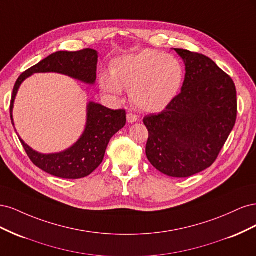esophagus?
<instances>
[{
    "mask_svg": "<svg viewBox=\"0 0 256 256\" xmlns=\"http://www.w3.org/2000/svg\"><path fill=\"white\" fill-rule=\"evenodd\" d=\"M127 120H128L129 124H134L138 120V116L132 114V113H128L127 114Z\"/></svg>",
    "mask_w": 256,
    "mask_h": 256,
    "instance_id": "34e87169",
    "label": "esophagus"
}]
</instances>
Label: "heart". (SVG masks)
<instances>
[{
	"instance_id": "1",
	"label": "heart",
	"mask_w": 256,
	"mask_h": 256,
	"mask_svg": "<svg viewBox=\"0 0 256 256\" xmlns=\"http://www.w3.org/2000/svg\"><path fill=\"white\" fill-rule=\"evenodd\" d=\"M184 79V69L177 58L144 50L115 60L111 74H100L99 86L113 97L130 90V99L136 109L154 113L164 110L173 102Z\"/></svg>"
}]
</instances>
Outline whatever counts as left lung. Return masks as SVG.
<instances>
[{
  "mask_svg": "<svg viewBox=\"0 0 256 256\" xmlns=\"http://www.w3.org/2000/svg\"><path fill=\"white\" fill-rule=\"evenodd\" d=\"M174 50L186 66L180 94L143 122L148 130L147 159L159 172L182 178L214 164L235 126L237 98L233 80L212 60Z\"/></svg>",
  "mask_w": 256,
  "mask_h": 256,
  "instance_id": "obj_1",
  "label": "left lung"
}]
</instances>
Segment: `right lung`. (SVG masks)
<instances>
[{"label": "right lung", "mask_w": 256, "mask_h": 256, "mask_svg": "<svg viewBox=\"0 0 256 256\" xmlns=\"http://www.w3.org/2000/svg\"><path fill=\"white\" fill-rule=\"evenodd\" d=\"M98 52L84 49L76 52L58 51L23 72L14 84L10 102V120L14 99L23 81L34 74L56 72L88 85L96 82ZM126 125L125 110H111L90 102L86 106V122L81 136L69 148L52 154L34 150L19 136V140L33 164L53 176L78 180L92 174L102 164L111 138ZM16 130V129H14Z\"/></svg>", "instance_id": "1"}]
</instances>
